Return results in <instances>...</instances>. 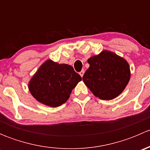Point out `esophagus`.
Instances as JSON below:
<instances>
[{"label":"esophagus","mask_w":150,"mask_h":150,"mask_svg":"<svg viewBox=\"0 0 150 150\" xmlns=\"http://www.w3.org/2000/svg\"><path fill=\"white\" fill-rule=\"evenodd\" d=\"M84 72H84V70H81V72H79L80 75H81V77H83V75H84Z\"/></svg>","instance_id":"1"}]
</instances>
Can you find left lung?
Instances as JSON below:
<instances>
[{
  "label": "left lung",
  "instance_id": "left-lung-1",
  "mask_svg": "<svg viewBox=\"0 0 150 150\" xmlns=\"http://www.w3.org/2000/svg\"><path fill=\"white\" fill-rule=\"evenodd\" d=\"M83 81L96 97L111 100L122 93L131 77L128 63L115 53L103 51L88 59Z\"/></svg>",
  "mask_w": 150,
  "mask_h": 150
}]
</instances>
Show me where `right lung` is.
Masks as SVG:
<instances>
[{
  "label": "right lung",
  "mask_w": 150,
  "mask_h": 150,
  "mask_svg": "<svg viewBox=\"0 0 150 150\" xmlns=\"http://www.w3.org/2000/svg\"><path fill=\"white\" fill-rule=\"evenodd\" d=\"M81 80L72 66L48 59L31 78L29 90L39 102L57 107L65 103L72 89Z\"/></svg>",
  "instance_id": "right-lung-1"
}]
</instances>
